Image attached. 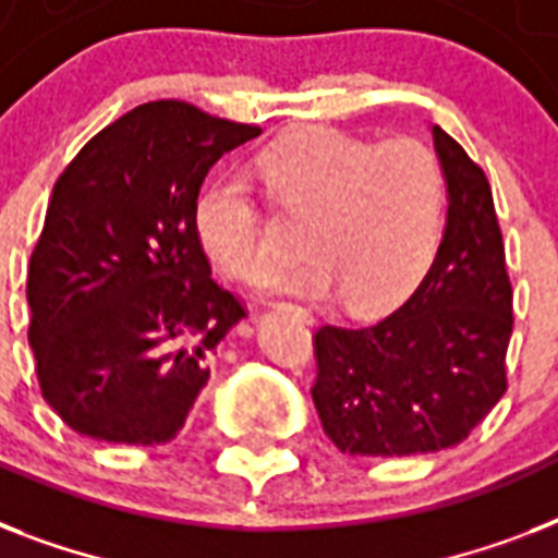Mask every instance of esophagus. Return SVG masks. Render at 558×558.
<instances>
[{"instance_id": "obj_1", "label": "esophagus", "mask_w": 558, "mask_h": 558, "mask_svg": "<svg viewBox=\"0 0 558 558\" xmlns=\"http://www.w3.org/2000/svg\"><path fill=\"white\" fill-rule=\"evenodd\" d=\"M278 306H283V310H292V313H298V315H304V318H306V315H310L304 310V306H298V304H278Z\"/></svg>"}]
</instances>
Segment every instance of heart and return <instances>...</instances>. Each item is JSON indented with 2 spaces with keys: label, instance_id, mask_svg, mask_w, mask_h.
I'll use <instances>...</instances> for the list:
<instances>
[{
  "label": "heart",
  "instance_id": "obj_1",
  "mask_svg": "<svg viewBox=\"0 0 558 558\" xmlns=\"http://www.w3.org/2000/svg\"><path fill=\"white\" fill-rule=\"evenodd\" d=\"M257 173L271 202L310 214L306 254L263 275V287L397 304L432 269L446 234V173L416 138L376 142L301 126L266 144ZM193 234L226 278L252 280L266 263V217L243 173L226 170L193 202Z\"/></svg>",
  "mask_w": 558,
  "mask_h": 558
}]
</instances>
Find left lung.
<instances>
[{
	"instance_id": "obj_1",
	"label": "left lung",
	"mask_w": 558,
	"mask_h": 558,
	"mask_svg": "<svg viewBox=\"0 0 558 558\" xmlns=\"http://www.w3.org/2000/svg\"><path fill=\"white\" fill-rule=\"evenodd\" d=\"M449 214L414 295L373 324H324L313 336V402L341 451L402 458L440 451L507 390L512 283L493 187L449 133L432 126Z\"/></svg>"
}]
</instances>
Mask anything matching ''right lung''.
<instances>
[{
	"mask_svg": "<svg viewBox=\"0 0 558 558\" xmlns=\"http://www.w3.org/2000/svg\"><path fill=\"white\" fill-rule=\"evenodd\" d=\"M260 126L150 100L60 173L28 266L39 390L92 440L159 446L185 425L210 359L245 315L210 278L193 202L219 156Z\"/></svg>",
	"mask_w": 558,
	"mask_h": 558,
	"instance_id": "add662e5",
	"label": "right lung"
}]
</instances>
